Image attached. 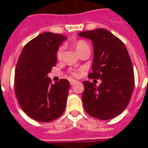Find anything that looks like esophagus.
Segmentation results:
<instances>
[{
    "label": "esophagus",
    "instance_id": "34e87169",
    "mask_svg": "<svg viewBox=\"0 0 148 148\" xmlns=\"http://www.w3.org/2000/svg\"><path fill=\"white\" fill-rule=\"evenodd\" d=\"M77 82L76 81V80H74V79H71L70 80V84L71 85H74V84H75V83H77Z\"/></svg>",
    "mask_w": 148,
    "mask_h": 148
}]
</instances>
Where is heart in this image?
<instances>
[{"label": "heart", "instance_id": "1", "mask_svg": "<svg viewBox=\"0 0 148 148\" xmlns=\"http://www.w3.org/2000/svg\"><path fill=\"white\" fill-rule=\"evenodd\" d=\"M74 46L76 49V51L78 52V54H79L80 52H82V51L85 50V49H89V46H88V45L86 42H85V40H79L76 41L75 43L74 44ZM63 47H60V49H58L57 52H56V56H57L58 59H61L62 58V56H63ZM71 74L73 75V76H77V74L78 73L76 72V71H72L71 72Z\"/></svg>", "mask_w": 148, "mask_h": 148}]
</instances>
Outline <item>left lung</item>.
<instances>
[{
	"label": "left lung",
	"instance_id": "8db88e82",
	"mask_svg": "<svg viewBox=\"0 0 148 148\" xmlns=\"http://www.w3.org/2000/svg\"><path fill=\"white\" fill-rule=\"evenodd\" d=\"M90 39L94 58L89 78L100 79L99 86L83 82L82 102L85 110L99 120L119 116L126 108L134 88V72L126 47L107 29L99 28L78 34Z\"/></svg>",
	"mask_w": 148,
	"mask_h": 148
}]
</instances>
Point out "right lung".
Instances as JSON below:
<instances>
[{
    "label": "right lung",
    "mask_w": 148,
    "mask_h": 148,
    "mask_svg": "<svg viewBox=\"0 0 148 148\" xmlns=\"http://www.w3.org/2000/svg\"><path fill=\"white\" fill-rule=\"evenodd\" d=\"M66 37L45 32L24 46L15 71V92L25 113L34 120L49 122L63 114L70 83H51L48 74L56 65V52Z\"/></svg>",
    "instance_id": "add662e5"
}]
</instances>
